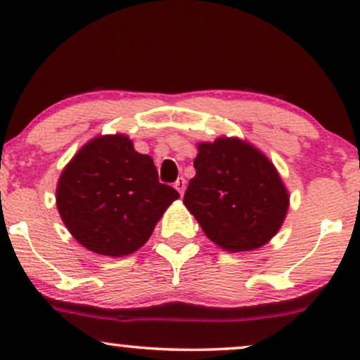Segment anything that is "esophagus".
<instances>
[{"label":"esophagus","mask_w":360,"mask_h":360,"mask_svg":"<svg viewBox=\"0 0 360 360\" xmlns=\"http://www.w3.org/2000/svg\"><path fill=\"white\" fill-rule=\"evenodd\" d=\"M185 186H186V180L184 179V176H179V179H176V181H175V188L179 190L180 195L185 193Z\"/></svg>","instance_id":"34e87169"}]
</instances>
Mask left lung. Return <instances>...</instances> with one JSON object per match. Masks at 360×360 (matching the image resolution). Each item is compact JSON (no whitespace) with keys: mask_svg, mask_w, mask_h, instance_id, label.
Returning <instances> with one entry per match:
<instances>
[{"mask_svg":"<svg viewBox=\"0 0 360 360\" xmlns=\"http://www.w3.org/2000/svg\"><path fill=\"white\" fill-rule=\"evenodd\" d=\"M184 203L205 234L229 252L254 250L278 233L288 191L262 152L236 137L200 142Z\"/></svg>","mask_w":360,"mask_h":360,"instance_id":"1","label":"left lung"}]
</instances>
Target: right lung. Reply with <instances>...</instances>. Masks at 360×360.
Masks as SVG:
<instances>
[{"mask_svg":"<svg viewBox=\"0 0 360 360\" xmlns=\"http://www.w3.org/2000/svg\"><path fill=\"white\" fill-rule=\"evenodd\" d=\"M154 160L124 134L100 136L77 152L57 185V208L73 238L95 254L122 257L142 248L179 198Z\"/></svg>","mask_w":360,"mask_h":360,"instance_id":"right-lung-1","label":"right lung"}]
</instances>
